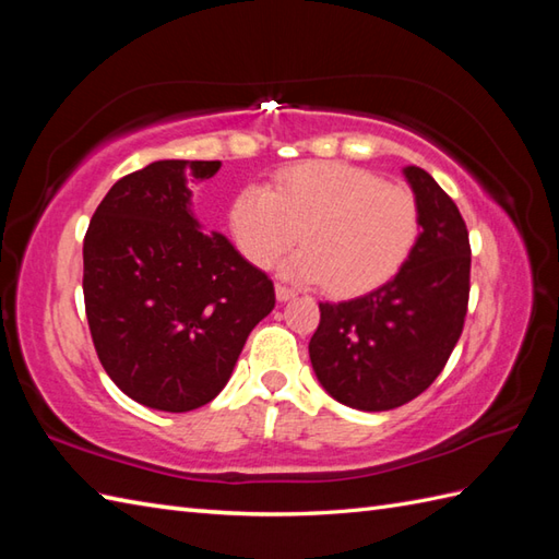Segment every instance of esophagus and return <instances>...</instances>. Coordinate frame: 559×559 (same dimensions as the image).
<instances>
[{
    "label": "esophagus",
    "mask_w": 559,
    "mask_h": 559,
    "mask_svg": "<svg viewBox=\"0 0 559 559\" xmlns=\"http://www.w3.org/2000/svg\"><path fill=\"white\" fill-rule=\"evenodd\" d=\"M276 298H278L281 302H286V300L295 298V290L288 288V286H283V283H278V286H276Z\"/></svg>",
    "instance_id": "obj_1"
}]
</instances>
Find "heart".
Segmentation results:
<instances>
[{"mask_svg":"<svg viewBox=\"0 0 559 559\" xmlns=\"http://www.w3.org/2000/svg\"><path fill=\"white\" fill-rule=\"evenodd\" d=\"M230 233L254 266L305 245L288 271L360 295L396 276L420 235V204L403 182L350 163L310 160L276 173L269 189L245 187L230 204Z\"/></svg>","mask_w":559,"mask_h":559,"instance_id":"obj_1","label":"heart"}]
</instances>
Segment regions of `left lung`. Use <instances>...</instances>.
<instances>
[{"instance_id":"left-lung-1","label":"left lung","mask_w":559,"mask_h":559,"mask_svg":"<svg viewBox=\"0 0 559 559\" xmlns=\"http://www.w3.org/2000/svg\"><path fill=\"white\" fill-rule=\"evenodd\" d=\"M420 235L384 286L348 302H319L310 341L317 379L343 406L391 411L420 396L444 370L463 331L471 242L454 201L430 173L408 165Z\"/></svg>"}]
</instances>
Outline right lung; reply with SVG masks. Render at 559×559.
<instances>
[{"mask_svg":"<svg viewBox=\"0 0 559 559\" xmlns=\"http://www.w3.org/2000/svg\"><path fill=\"white\" fill-rule=\"evenodd\" d=\"M221 160H156L117 180L83 237V302L98 360L129 399L185 413L221 394L273 305V281L204 235L187 185Z\"/></svg>","mask_w":559,"mask_h":559,"instance_id":"right-lung-1","label":"right lung"}]
</instances>
